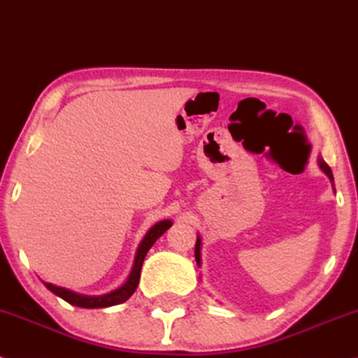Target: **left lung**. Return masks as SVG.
<instances>
[{
  "instance_id": "obj_1",
  "label": "left lung",
  "mask_w": 358,
  "mask_h": 358,
  "mask_svg": "<svg viewBox=\"0 0 358 358\" xmlns=\"http://www.w3.org/2000/svg\"><path fill=\"white\" fill-rule=\"evenodd\" d=\"M317 163H318V168H320V170L324 171V173L327 175V178L330 180V183H331V188H334V192H335V187H334V175H331V170H330V166L327 165V163L324 162V158H322V157H318ZM195 260H196V265H198V266H201V236H200V235H196V245H195Z\"/></svg>"
}]
</instances>
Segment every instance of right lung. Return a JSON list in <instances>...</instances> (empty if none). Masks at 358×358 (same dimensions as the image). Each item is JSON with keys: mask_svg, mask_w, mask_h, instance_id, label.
<instances>
[{"mask_svg": "<svg viewBox=\"0 0 358 358\" xmlns=\"http://www.w3.org/2000/svg\"><path fill=\"white\" fill-rule=\"evenodd\" d=\"M173 225L171 220H162L157 222L155 225L146 231L143 240H141L140 245H138L136 253H135V260H133V266L131 272L128 275L127 282L123 283L122 287L115 288V290L108 292V294L103 295H83V294H76V292L68 290L64 287H58L53 285V283L43 282L45 287L48 288L50 292H53L56 296L63 299L64 302L75 305V307H81V308H106V307H113V305L123 303L127 302L128 299L133 295V292L136 290L138 283H140V273H141V265H143V260L148 253V250L153 247V243L157 242L160 236L165 234V231Z\"/></svg>", "mask_w": 358, "mask_h": 358, "instance_id": "obj_1", "label": "right lung"}]
</instances>
